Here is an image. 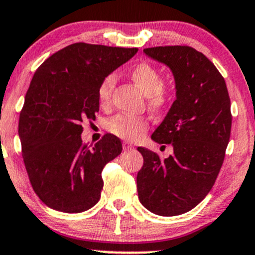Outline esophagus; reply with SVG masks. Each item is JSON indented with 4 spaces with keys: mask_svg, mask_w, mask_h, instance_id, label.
Wrapping results in <instances>:
<instances>
[{
    "mask_svg": "<svg viewBox=\"0 0 255 255\" xmlns=\"http://www.w3.org/2000/svg\"><path fill=\"white\" fill-rule=\"evenodd\" d=\"M123 146H124V149H125V150H131V149H133L132 144L128 143V142H124V144H123Z\"/></svg>",
    "mask_w": 255,
    "mask_h": 255,
    "instance_id": "34e87169",
    "label": "esophagus"
}]
</instances>
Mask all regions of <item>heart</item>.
I'll return each mask as SVG.
<instances>
[{
	"label": "heart",
	"mask_w": 255,
	"mask_h": 255,
	"mask_svg": "<svg viewBox=\"0 0 255 255\" xmlns=\"http://www.w3.org/2000/svg\"><path fill=\"white\" fill-rule=\"evenodd\" d=\"M128 76L136 86L147 96V103L153 111H163L171 103L172 89L170 85L161 81V73L158 68L148 62H141L128 70ZM117 78L114 74H107L97 87L98 102L106 107L111 102L112 94L116 87ZM147 120L141 117L118 114L108 120L107 128L118 137L133 141L146 132Z\"/></svg>",
	"instance_id": "1"
}]
</instances>
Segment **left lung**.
Segmentation results:
<instances>
[{
    "mask_svg": "<svg viewBox=\"0 0 255 255\" xmlns=\"http://www.w3.org/2000/svg\"><path fill=\"white\" fill-rule=\"evenodd\" d=\"M144 53L168 65L174 74L176 100L152 139L171 144L161 159L138 147L143 166L137 174L142 205L161 216L190 212L214 186L231 133V103L223 75L190 46H159ZM165 147V146H164Z\"/></svg>",
    "mask_w": 255,
    "mask_h": 255,
    "instance_id": "8db88e82",
    "label": "left lung"
}]
</instances>
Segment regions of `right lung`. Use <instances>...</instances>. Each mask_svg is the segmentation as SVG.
Returning <instances> with one entry per match:
<instances>
[{
    "mask_svg": "<svg viewBox=\"0 0 255 255\" xmlns=\"http://www.w3.org/2000/svg\"><path fill=\"white\" fill-rule=\"evenodd\" d=\"M137 48L76 42L48 57L35 72L19 117L18 132L26 172L47 207L81 213L100 201L102 170L122 153V142L106 133L83 143L84 120L100 109L97 87Z\"/></svg>",
    "mask_w": 255,
    "mask_h": 255,
    "instance_id": "add662e5",
    "label": "right lung"
}]
</instances>
